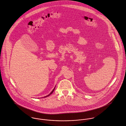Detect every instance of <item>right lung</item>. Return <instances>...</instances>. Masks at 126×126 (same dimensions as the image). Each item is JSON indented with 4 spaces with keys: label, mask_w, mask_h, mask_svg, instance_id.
Returning <instances> with one entry per match:
<instances>
[{
    "label": "right lung",
    "mask_w": 126,
    "mask_h": 126,
    "mask_svg": "<svg viewBox=\"0 0 126 126\" xmlns=\"http://www.w3.org/2000/svg\"><path fill=\"white\" fill-rule=\"evenodd\" d=\"M54 89H55V88H54V89H53V90H52V92H51V93H50V94H49V95H47V96H44V97H48V96H49V95H50V94H52V93H53V91H54ZM43 98H44V97H43Z\"/></svg>",
    "instance_id": "obj_1"
}]
</instances>
